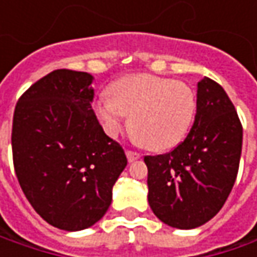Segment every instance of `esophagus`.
Segmentation results:
<instances>
[{
  "label": "esophagus",
  "instance_id": "34e87169",
  "mask_svg": "<svg viewBox=\"0 0 257 257\" xmlns=\"http://www.w3.org/2000/svg\"><path fill=\"white\" fill-rule=\"evenodd\" d=\"M125 156H127V160H128L130 163H133V162L139 160V159L142 157L137 152H132V150H127V152H125Z\"/></svg>",
  "mask_w": 257,
  "mask_h": 257
}]
</instances>
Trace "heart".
<instances>
[{
	"mask_svg": "<svg viewBox=\"0 0 257 257\" xmlns=\"http://www.w3.org/2000/svg\"><path fill=\"white\" fill-rule=\"evenodd\" d=\"M94 113L108 136L127 123L130 133L152 152L169 150L182 142L196 114V95L189 85L172 78L139 73L120 77L94 104Z\"/></svg>",
	"mask_w": 257,
	"mask_h": 257,
	"instance_id": "1",
	"label": "heart"
}]
</instances>
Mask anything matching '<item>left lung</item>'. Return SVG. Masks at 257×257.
Returning <instances> with one entry per match:
<instances>
[{
    "label": "left lung",
    "mask_w": 257,
    "mask_h": 257,
    "mask_svg": "<svg viewBox=\"0 0 257 257\" xmlns=\"http://www.w3.org/2000/svg\"><path fill=\"white\" fill-rule=\"evenodd\" d=\"M187 137L170 153L146 156L149 204L166 224L194 229L214 217L236 182L243 128L229 95L204 77Z\"/></svg>",
    "instance_id": "1"
}]
</instances>
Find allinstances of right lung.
<instances>
[{
	"instance_id": "add662e5",
	"label": "right lung",
	"mask_w": 257,
	"mask_h": 257,
	"mask_svg": "<svg viewBox=\"0 0 257 257\" xmlns=\"http://www.w3.org/2000/svg\"><path fill=\"white\" fill-rule=\"evenodd\" d=\"M93 75L55 70L15 105L13 160L20 186L51 226L83 230L108 210L127 157L104 133L91 103Z\"/></svg>"
}]
</instances>
